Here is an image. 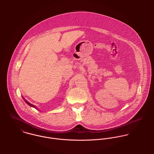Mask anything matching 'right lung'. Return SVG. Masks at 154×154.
Instances as JSON below:
<instances>
[{
	"instance_id": "obj_1",
	"label": "right lung",
	"mask_w": 154,
	"mask_h": 154,
	"mask_svg": "<svg viewBox=\"0 0 154 154\" xmlns=\"http://www.w3.org/2000/svg\"><path fill=\"white\" fill-rule=\"evenodd\" d=\"M22 98H23V100H24V101H25V103H26V104H28V105H29V106H31V107H34V108H35V109H37V107H35V106H34V105H32V104H31V103H29V102H28V101H26V100H25V98H23V97H22Z\"/></svg>"
}]
</instances>
